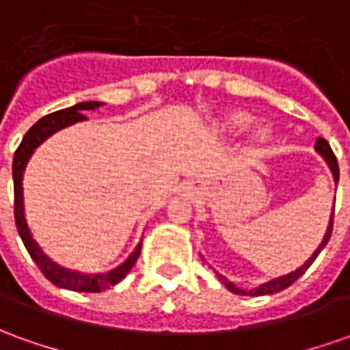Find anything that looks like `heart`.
I'll return each mask as SVG.
<instances>
[{
  "label": "heart",
  "mask_w": 350,
  "mask_h": 350,
  "mask_svg": "<svg viewBox=\"0 0 350 350\" xmlns=\"http://www.w3.org/2000/svg\"><path fill=\"white\" fill-rule=\"evenodd\" d=\"M252 114H247V112H234V114H230L225 120V129L232 131V133H238V131H244L245 127L252 124ZM269 133H271V129L267 125H259L253 131V139L255 141H265L269 137Z\"/></svg>",
  "instance_id": "1"
}]
</instances>
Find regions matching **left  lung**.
<instances>
[{"label": "left lung", "mask_w": 350, "mask_h": 350, "mask_svg": "<svg viewBox=\"0 0 350 350\" xmlns=\"http://www.w3.org/2000/svg\"><path fill=\"white\" fill-rule=\"evenodd\" d=\"M314 148H317V152L326 160V163L329 165V170H332V173H334V180H339V165H337V158L336 154H334V150L329 148V144H327V141H324V139H318L317 144H314ZM332 230H334V209H332V217H329V225H327V230H326V236H324V240H322V244L318 245V250L310 257H308V261L305 262V265H301L297 271L290 272V274H286V276H280V278H274V280H269L265 282V284H261V286H257V288H253V290H240V288H236L232 282H228L225 278V276H221V274H217L219 276V280L225 284L228 290L232 291V293H238V295H252V297H255V295H272V293H278V291L286 290V288H290L293 282L299 278L301 274H305V271H307L308 267L314 262V259L318 257V253L322 252L324 247H326V244L329 242V236H332Z\"/></svg>", "instance_id": "1"}]
</instances>
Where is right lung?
Returning <instances> with one entry per match:
<instances>
[{
	"instance_id": "add662e5",
	"label": "right lung",
	"mask_w": 350,
	"mask_h": 350,
	"mask_svg": "<svg viewBox=\"0 0 350 350\" xmlns=\"http://www.w3.org/2000/svg\"><path fill=\"white\" fill-rule=\"evenodd\" d=\"M103 103L98 100H88V103H79V105L70 106V108H64V110H57L53 114L43 116L42 120H38L36 124L26 131L24 135L23 143L18 144V148L14 152L13 158V183H14V223H16V230L23 238L24 247L28 250L30 257L33 259V262L38 265V269L43 272V276L59 286V288H66V290L72 291H88V293H97V291H103L110 286H116L120 280H124L125 274L133 269V265L139 259V253H141V244L135 247V252L125 259V262H122L120 267H116L112 271L103 272V274H81V272H72L66 271L59 267L57 262H53L45 255V253L40 250V245L36 244L32 240V234L28 230V225H26V219H24V202H23V175L24 167L30 160V156L33 154V150L40 146V144L51 137L53 133H57L62 127H68V125L76 124V122H83L88 120L85 116L81 114L83 110H95Z\"/></svg>"
}]
</instances>
